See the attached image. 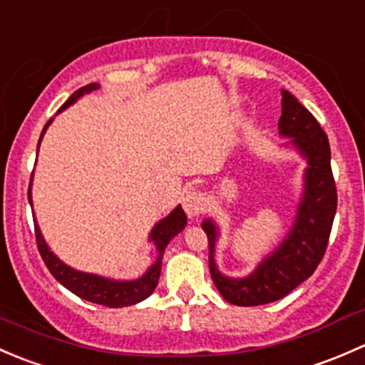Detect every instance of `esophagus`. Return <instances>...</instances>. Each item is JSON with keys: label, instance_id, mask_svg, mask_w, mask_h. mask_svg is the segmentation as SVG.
Here are the masks:
<instances>
[{"label": "esophagus", "instance_id": "1", "mask_svg": "<svg viewBox=\"0 0 365 365\" xmlns=\"http://www.w3.org/2000/svg\"><path fill=\"white\" fill-rule=\"evenodd\" d=\"M206 208V197L203 192L196 189H189L183 196V210L187 212L189 217H197L200 213H203Z\"/></svg>", "mask_w": 365, "mask_h": 365}]
</instances>
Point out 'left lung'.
<instances>
[{
    "label": "left lung",
    "mask_w": 365,
    "mask_h": 365,
    "mask_svg": "<svg viewBox=\"0 0 365 365\" xmlns=\"http://www.w3.org/2000/svg\"><path fill=\"white\" fill-rule=\"evenodd\" d=\"M281 104L279 134L292 139L288 145L307 162L304 190L289 233L254 268L252 274L245 277H227L215 263L219 227L212 219H205L201 224L208 237V263L213 284L224 300L242 307L279 300L314 274L329 245L337 210L329 138L316 118L289 91L282 90Z\"/></svg>",
    "instance_id": "left-lung-1"
}]
</instances>
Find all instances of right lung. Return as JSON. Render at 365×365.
<instances>
[{
	"label": "right lung",
	"mask_w": 365,
	"mask_h": 365,
	"mask_svg": "<svg viewBox=\"0 0 365 365\" xmlns=\"http://www.w3.org/2000/svg\"><path fill=\"white\" fill-rule=\"evenodd\" d=\"M101 84L98 83H91L86 84V86L79 88L76 93H72V97L61 106V109L58 113H61L63 109H67L68 106H72L73 102L79 101L83 95L91 93V91L98 90ZM53 123V118L46 123L43 127L42 134H40L38 139V146L40 141H42L43 134H46L47 127ZM31 182H33V175H31ZM31 182H29L28 187V200L29 205L31 203ZM187 224V215L185 212L182 210V206H176L168 217L159 220V222L153 226L152 233H150L148 240L153 242L157 249V259L153 261L152 267H148V270L141 275V277L134 279V281H116V279H108L102 277V275L97 274H86V272H79L76 268L68 267L65 264L60 257L56 256L53 251L49 249V245L46 244L42 237V231H40L38 224H36L35 219V237H36V245H38L40 256H42L43 263L46 267L49 268V272L53 274V277L56 279L60 284H63L65 288L70 289L73 295L84 298L88 302H93V304H101L106 305V307H127V305H134L138 302L145 300L155 292L157 284H159V277H160V268H162V256H164L165 247H168L169 242L183 231Z\"/></svg>",
	"instance_id": "obj_1"
}]
</instances>
